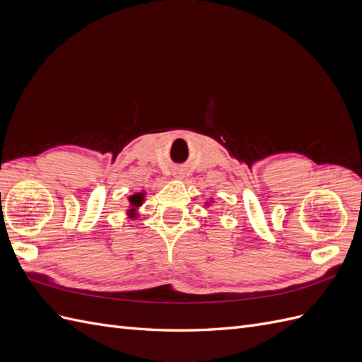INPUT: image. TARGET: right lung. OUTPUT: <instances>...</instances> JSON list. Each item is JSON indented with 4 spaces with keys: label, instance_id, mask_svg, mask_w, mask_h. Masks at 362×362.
Masks as SVG:
<instances>
[{
    "label": "right lung",
    "instance_id": "obj_1",
    "mask_svg": "<svg viewBox=\"0 0 362 362\" xmlns=\"http://www.w3.org/2000/svg\"><path fill=\"white\" fill-rule=\"evenodd\" d=\"M141 201H144V194H134V196H131V198H129V202L133 204L134 206L141 204Z\"/></svg>",
    "mask_w": 362,
    "mask_h": 362
}]
</instances>
